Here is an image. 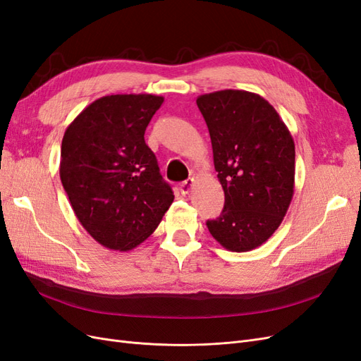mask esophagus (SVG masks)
Here are the masks:
<instances>
[{"instance_id":"obj_1","label":"esophagus","mask_w":361,"mask_h":361,"mask_svg":"<svg viewBox=\"0 0 361 361\" xmlns=\"http://www.w3.org/2000/svg\"><path fill=\"white\" fill-rule=\"evenodd\" d=\"M192 185H194V179L190 178V179H187V180H183V182L179 183V190H180V192H182L183 195H187V194L191 191Z\"/></svg>"}]
</instances>
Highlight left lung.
Wrapping results in <instances>:
<instances>
[{
  "label": "left lung",
  "instance_id": "obj_1",
  "mask_svg": "<svg viewBox=\"0 0 361 361\" xmlns=\"http://www.w3.org/2000/svg\"><path fill=\"white\" fill-rule=\"evenodd\" d=\"M197 106L224 190L220 216L206 226L227 250H253L277 231L292 200L293 140L259 94L221 90L200 96Z\"/></svg>",
  "mask_w": 361,
  "mask_h": 361
}]
</instances>
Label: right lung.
Listing matches in <instances>:
<instances>
[{"instance_id":"add662e5","label":"right lung","mask_w":361,"mask_h":361,"mask_svg":"<svg viewBox=\"0 0 361 361\" xmlns=\"http://www.w3.org/2000/svg\"><path fill=\"white\" fill-rule=\"evenodd\" d=\"M164 99L111 94L90 104L61 141L60 178L82 227L118 251L154 233L174 195L145 141Z\"/></svg>"}]
</instances>
